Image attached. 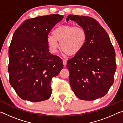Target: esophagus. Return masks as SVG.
<instances>
[{"label": "esophagus", "instance_id": "1", "mask_svg": "<svg viewBox=\"0 0 123 123\" xmlns=\"http://www.w3.org/2000/svg\"><path fill=\"white\" fill-rule=\"evenodd\" d=\"M67 60H65V59H63V65L64 66H66V64H67Z\"/></svg>", "mask_w": 123, "mask_h": 123}]
</instances>
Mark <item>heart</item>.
<instances>
[{
	"label": "heart",
	"instance_id": "heart-1",
	"mask_svg": "<svg viewBox=\"0 0 123 123\" xmlns=\"http://www.w3.org/2000/svg\"><path fill=\"white\" fill-rule=\"evenodd\" d=\"M87 40V32L81 26L62 25L55 29L53 35L47 38V43L51 53H56L60 48L68 55L73 56L78 54L85 47Z\"/></svg>",
	"mask_w": 123,
	"mask_h": 123
}]
</instances>
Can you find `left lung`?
I'll return each instance as SVG.
<instances>
[{"label":"left lung","instance_id":"8db88e82","mask_svg":"<svg viewBox=\"0 0 123 123\" xmlns=\"http://www.w3.org/2000/svg\"><path fill=\"white\" fill-rule=\"evenodd\" d=\"M70 19L87 32L85 47L67 62L70 86L78 98L94 100L106 94L113 84L115 51L107 33L94 18L70 14L67 22Z\"/></svg>","mask_w":123,"mask_h":123}]
</instances>
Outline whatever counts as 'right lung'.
<instances>
[{
	"label": "right lung",
	"mask_w": 123,
	"mask_h": 123,
	"mask_svg": "<svg viewBox=\"0 0 123 123\" xmlns=\"http://www.w3.org/2000/svg\"><path fill=\"white\" fill-rule=\"evenodd\" d=\"M63 18L53 14L26 19L14 32L8 71L10 84L21 99L38 102L50 97L51 79L63 65L59 56L49 51L47 38Z\"/></svg>",
	"instance_id": "obj_1"
}]
</instances>
